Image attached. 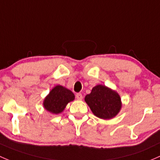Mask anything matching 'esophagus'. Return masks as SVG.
Returning <instances> with one entry per match:
<instances>
[{"label": "esophagus", "instance_id": "esophagus-1", "mask_svg": "<svg viewBox=\"0 0 160 160\" xmlns=\"http://www.w3.org/2000/svg\"><path fill=\"white\" fill-rule=\"evenodd\" d=\"M75 96H76V98L78 100H82L83 98V96H82V95L81 93H77Z\"/></svg>", "mask_w": 160, "mask_h": 160}]
</instances>
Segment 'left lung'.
<instances>
[{
  "instance_id": "8db88e82",
  "label": "left lung",
  "mask_w": 160,
  "mask_h": 160,
  "mask_svg": "<svg viewBox=\"0 0 160 160\" xmlns=\"http://www.w3.org/2000/svg\"><path fill=\"white\" fill-rule=\"evenodd\" d=\"M85 102L95 116L106 120L116 117L122 105L118 92L103 85L93 87L91 93L85 97Z\"/></svg>"
}]
</instances>
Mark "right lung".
<instances>
[{
  "label": "right lung",
  "instance_id": "obj_1",
  "mask_svg": "<svg viewBox=\"0 0 160 160\" xmlns=\"http://www.w3.org/2000/svg\"><path fill=\"white\" fill-rule=\"evenodd\" d=\"M75 99V95L71 90L62 85L54 87L44 98L43 106L52 114L58 115L65 110L66 105Z\"/></svg>",
  "mask_w": 160,
  "mask_h": 160
}]
</instances>
